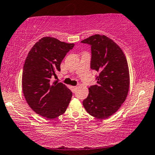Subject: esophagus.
Returning a JSON list of instances; mask_svg holds the SVG:
<instances>
[{"label":"esophagus","instance_id":"obj_1","mask_svg":"<svg viewBox=\"0 0 155 155\" xmlns=\"http://www.w3.org/2000/svg\"><path fill=\"white\" fill-rule=\"evenodd\" d=\"M72 88H73V92H75V90H77L78 87H77V86H73V87H72Z\"/></svg>","mask_w":155,"mask_h":155}]
</instances>
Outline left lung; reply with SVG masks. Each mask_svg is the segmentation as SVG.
<instances>
[{
	"mask_svg": "<svg viewBox=\"0 0 155 155\" xmlns=\"http://www.w3.org/2000/svg\"><path fill=\"white\" fill-rule=\"evenodd\" d=\"M81 43L91 46L90 68L99 73L97 84L90 86L82 104L91 116L104 119L126 100L130 84L128 63L121 48L104 35L91 36Z\"/></svg>",
	"mask_w": 155,
	"mask_h": 155,
	"instance_id": "1",
	"label": "left lung"
}]
</instances>
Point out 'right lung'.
Here are the masks:
<instances>
[{
    "instance_id": "obj_1",
    "label": "right lung",
    "mask_w": 155,
    "mask_h": 155,
    "mask_svg": "<svg viewBox=\"0 0 155 155\" xmlns=\"http://www.w3.org/2000/svg\"><path fill=\"white\" fill-rule=\"evenodd\" d=\"M55 38L44 37L29 51L22 73V90L34 111L47 118L64 113L73 93L62 82H51L67 53L74 47Z\"/></svg>"
}]
</instances>
